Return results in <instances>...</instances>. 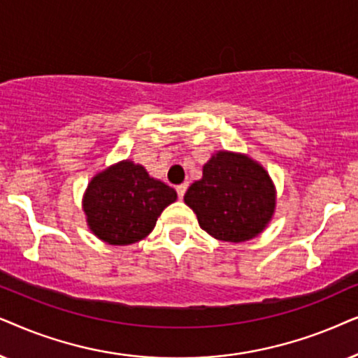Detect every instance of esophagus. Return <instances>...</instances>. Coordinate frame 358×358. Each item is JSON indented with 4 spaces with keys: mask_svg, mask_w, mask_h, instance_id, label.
Here are the masks:
<instances>
[{
    "mask_svg": "<svg viewBox=\"0 0 358 358\" xmlns=\"http://www.w3.org/2000/svg\"><path fill=\"white\" fill-rule=\"evenodd\" d=\"M187 188H188L187 183H182V185H178V187H176V193H178V198L185 196V193H187Z\"/></svg>",
    "mask_w": 358,
    "mask_h": 358,
    "instance_id": "1",
    "label": "esophagus"
}]
</instances>
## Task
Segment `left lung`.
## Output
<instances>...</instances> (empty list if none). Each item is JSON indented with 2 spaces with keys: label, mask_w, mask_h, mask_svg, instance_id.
Instances as JSON below:
<instances>
[{
  "label": "left lung",
  "mask_w": 358,
  "mask_h": 358,
  "mask_svg": "<svg viewBox=\"0 0 358 358\" xmlns=\"http://www.w3.org/2000/svg\"><path fill=\"white\" fill-rule=\"evenodd\" d=\"M183 199L203 231L217 241L239 244L262 234L270 224L276 188L259 162L241 152L217 150Z\"/></svg>",
  "instance_id": "8db88e82"
}]
</instances>
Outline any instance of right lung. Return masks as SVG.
I'll return each instance as SVG.
<instances>
[{"label":"right lung","mask_w":358,"mask_h":358,"mask_svg":"<svg viewBox=\"0 0 358 358\" xmlns=\"http://www.w3.org/2000/svg\"><path fill=\"white\" fill-rule=\"evenodd\" d=\"M176 192L132 160L98 171L83 193L88 229L109 245L136 244L154 231L157 219Z\"/></svg>","instance_id":"obj_1"}]
</instances>
